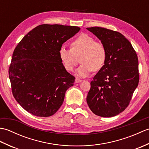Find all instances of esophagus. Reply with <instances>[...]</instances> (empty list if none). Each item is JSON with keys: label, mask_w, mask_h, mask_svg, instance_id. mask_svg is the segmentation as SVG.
<instances>
[{"label": "esophagus", "mask_w": 149, "mask_h": 149, "mask_svg": "<svg viewBox=\"0 0 149 149\" xmlns=\"http://www.w3.org/2000/svg\"><path fill=\"white\" fill-rule=\"evenodd\" d=\"M81 81H82V80L80 79H79V78H76L75 79V83H81Z\"/></svg>", "instance_id": "obj_1"}]
</instances>
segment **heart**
Listing matches in <instances>:
<instances>
[{
	"label": "heart",
	"mask_w": 149,
	"mask_h": 149,
	"mask_svg": "<svg viewBox=\"0 0 149 149\" xmlns=\"http://www.w3.org/2000/svg\"><path fill=\"white\" fill-rule=\"evenodd\" d=\"M59 59L65 68L72 72L80 58L82 64L76 70L80 77H86L90 73L102 68L106 59L105 47L101 43L95 42L93 38L86 34H81L71 43L70 49L61 48Z\"/></svg>",
	"instance_id": "obj_1"
}]
</instances>
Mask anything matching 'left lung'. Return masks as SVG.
<instances>
[{
    "label": "left lung",
    "mask_w": 149,
    "mask_h": 149,
    "mask_svg": "<svg viewBox=\"0 0 149 149\" xmlns=\"http://www.w3.org/2000/svg\"><path fill=\"white\" fill-rule=\"evenodd\" d=\"M105 47L106 59L91 82L86 101L94 114L111 117L125 109L139 83L138 59L131 43L118 32L88 27Z\"/></svg>",
    "instance_id": "1"
}]
</instances>
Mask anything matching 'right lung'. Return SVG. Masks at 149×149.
Here are the masks:
<instances>
[{
    "label": "right lung",
    "instance_id": "add662e5",
    "mask_svg": "<svg viewBox=\"0 0 149 149\" xmlns=\"http://www.w3.org/2000/svg\"><path fill=\"white\" fill-rule=\"evenodd\" d=\"M80 30L76 26L42 24L18 43L9 68L12 93L18 103L33 115H53L61 107L75 77L59 59L62 45Z\"/></svg>",
    "mask_w": 149,
    "mask_h": 149
}]
</instances>
